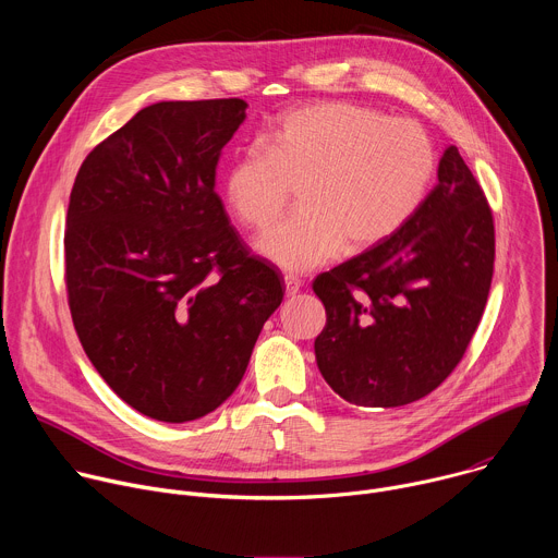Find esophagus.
<instances>
[{"instance_id": "1", "label": "esophagus", "mask_w": 558, "mask_h": 558, "mask_svg": "<svg viewBox=\"0 0 558 558\" xmlns=\"http://www.w3.org/2000/svg\"><path fill=\"white\" fill-rule=\"evenodd\" d=\"M300 287H302V282L295 276H284V291L289 298H293L300 291Z\"/></svg>"}]
</instances>
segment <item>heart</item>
Segmentation results:
<instances>
[{
    "label": "heart",
    "instance_id": "obj_1",
    "mask_svg": "<svg viewBox=\"0 0 558 558\" xmlns=\"http://www.w3.org/2000/svg\"><path fill=\"white\" fill-rule=\"evenodd\" d=\"M233 156L222 177L229 211L252 231L271 229L293 190L300 211L258 243L291 274L366 252L422 207L437 170L430 136L413 121L349 104L317 101L278 117Z\"/></svg>",
    "mask_w": 558,
    "mask_h": 558
}]
</instances>
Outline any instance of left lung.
I'll return each mask as SVG.
<instances>
[{
	"instance_id": "8db88e82",
	"label": "left lung",
	"mask_w": 558,
	"mask_h": 558,
	"mask_svg": "<svg viewBox=\"0 0 558 558\" xmlns=\"http://www.w3.org/2000/svg\"><path fill=\"white\" fill-rule=\"evenodd\" d=\"M437 179L388 241L313 280L327 308L317 368L355 407L422 400L454 371L480 327L495 269L493 211L454 145Z\"/></svg>"
}]
</instances>
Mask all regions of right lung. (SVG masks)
Wrapping results in <instances>:
<instances>
[{
	"mask_svg": "<svg viewBox=\"0 0 558 558\" xmlns=\"http://www.w3.org/2000/svg\"><path fill=\"white\" fill-rule=\"evenodd\" d=\"M243 99L138 110L78 168L65 216L72 323L106 384L158 422L216 411L282 302L216 187Z\"/></svg>",
	"mask_w": 558,
	"mask_h": 558,
	"instance_id": "1",
	"label": "right lung"
}]
</instances>
